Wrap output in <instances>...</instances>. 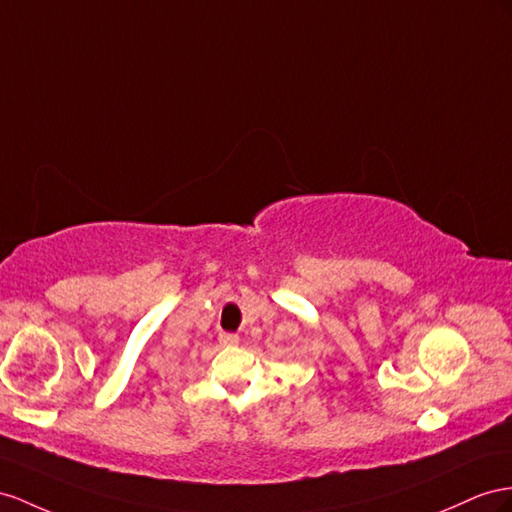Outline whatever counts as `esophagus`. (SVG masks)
Masks as SVG:
<instances>
[{
	"label": "esophagus",
	"mask_w": 512,
	"mask_h": 512,
	"mask_svg": "<svg viewBox=\"0 0 512 512\" xmlns=\"http://www.w3.org/2000/svg\"><path fill=\"white\" fill-rule=\"evenodd\" d=\"M220 342L222 344H238L240 337L233 335V333H225V335H220Z\"/></svg>",
	"instance_id": "obj_1"
}]
</instances>
